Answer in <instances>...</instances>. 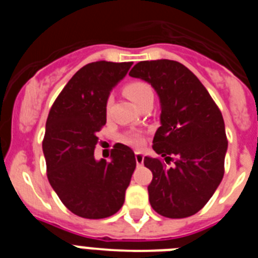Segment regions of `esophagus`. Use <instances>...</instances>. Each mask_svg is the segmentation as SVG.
Instances as JSON below:
<instances>
[{"label": "esophagus", "instance_id": "34e87169", "mask_svg": "<svg viewBox=\"0 0 258 258\" xmlns=\"http://www.w3.org/2000/svg\"><path fill=\"white\" fill-rule=\"evenodd\" d=\"M136 163L137 165H142L143 164V159H145V156H143V154L141 151H136Z\"/></svg>", "mask_w": 258, "mask_h": 258}]
</instances>
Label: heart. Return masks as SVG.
<instances>
[{
  "label": "heart",
  "mask_w": 258,
  "mask_h": 258,
  "mask_svg": "<svg viewBox=\"0 0 258 258\" xmlns=\"http://www.w3.org/2000/svg\"><path fill=\"white\" fill-rule=\"evenodd\" d=\"M124 94L126 95L134 104L140 107L146 99L154 98V93L149 84L143 83V81H132L124 86ZM109 107V101L107 102V109ZM124 142L131 146L140 147L145 143V137L142 133H131L124 137Z\"/></svg>",
  "instance_id": "obj_1"
}]
</instances>
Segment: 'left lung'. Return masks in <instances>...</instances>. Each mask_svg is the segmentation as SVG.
Returning <instances> with one entry per match:
<instances>
[{
    "instance_id": "left-lung-1",
    "label": "left lung",
    "mask_w": 258,
    "mask_h": 258,
    "mask_svg": "<svg viewBox=\"0 0 258 258\" xmlns=\"http://www.w3.org/2000/svg\"><path fill=\"white\" fill-rule=\"evenodd\" d=\"M129 76L151 84L160 99V126L152 149L161 159L146 156L152 172L150 204L168 218L198 213L217 190L225 173L227 151L222 113L208 90L179 61L169 59L137 63Z\"/></svg>"
}]
</instances>
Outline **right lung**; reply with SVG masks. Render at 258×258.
Segmentation results:
<instances>
[{
	"mask_svg": "<svg viewBox=\"0 0 258 258\" xmlns=\"http://www.w3.org/2000/svg\"><path fill=\"white\" fill-rule=\"evenodd\" d=\"M132 64L99 60L84 66L47 116L42 142L47 179L61 203L83 218H106L121 208L136 169L133 150L121 143L113 147L111 161L94 157L97 133L106 125L109 93Z\"/></svg>",
	"mask_w": 258,
	"mask_h": 258,
	"instance_id": "obj_1",
	"label": "right lung"
}]
</instances>
